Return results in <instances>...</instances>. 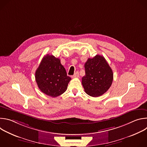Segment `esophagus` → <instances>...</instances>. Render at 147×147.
<instances>
[{"instance_id":"obj_1","label":"esophagus","mask_w":147,"mask_h":147,"mask_svg":"<svg viewBox=\"0 0 147 147\" xmlns=\"http://www.w3.org/2000/svg\"><path fill=\"white\" fill-rule=\"evenodd\" d=\"M79 77V73L78 71H76L74 74L72 76V78H77V77Z\"/></svg>"}]
</instances>
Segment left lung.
<instances>
[{"instance_id":"left-lung-1","label":"left lung","mask_w":147,"mask_h":147,"mask_svg":"<svg viewBox=\"0 0 147 147\" xmlns=\"http://www.w3.org/2000/svg\"><path fill=\"white\" fill-rule=\"evenodd\" d=\"M84 67L86 75L82 78V84L85 92L93 97L105 93L113 79L112 70L106 59L97 55L92 59H88Z\"/></svg>"}]
</instances>
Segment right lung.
<instances>
[{
    "label": "right lung",
    "mask_w": 147,
    "mask_h": 147,
    "mask_svg": "<svg viewBox=\"0 0 147 147\" xmlns=\"http://www.w3.org/2000/svg\"><path fill=\"white\" fill-rule=\"evenodd\" d=\"M35 80L42 92L55 98L66 91L71 78L67 76L60 60L48 54L42 59L35 71Z\"/></svg>",
    "instance_id": "right-lung-1"
}]
</instances>
